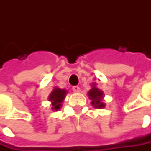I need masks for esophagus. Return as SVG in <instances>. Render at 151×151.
I'll list each match as a JSON object with an SVG mask.
<instances>
[{
	"mask_svg": "<svg viewBox=\"0 0 151 151\" xmlns=\"http://www.w3.org/2000/svg\"><path fill=\"white\" fill-rule=\"evenodd\" d=\"M72 91H73L74 92H80L81 89H80V87H79V86H73V87H72Z\"/></svg>",
	"mask_w": 151,
	"mask_h": 151,
	"instance_id": "obj_1",
	"label": "esophagus"
}]
</instances>
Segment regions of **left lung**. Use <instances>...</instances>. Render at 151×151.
I'll return each instance as SVG.
<instances>
[{"instance_id": "1", "label": "left lung", "mask_w": 151, "mask_h": 151, "mask_svg": "<svg viewBox=\"0 0 151 151\" xmlns=\"http://www.w3.org/2000/svg\"><path fill=\"white\" fill-rule=\"evenodd\" d=\"M90 100H91V104L96 109H102L105 107V103L102 101L103 99V91L98 89L96 87V83L92 84V88L88 92Z\"/></svg>"}]
</instances>
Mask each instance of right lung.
Instances as JSON below:
<instances>
[{"mask_svg":"<svg viewBox=\"0 0 151 151\" xmlns=\"http://www.w3.org/2000/svg\"><path fill=\"white\" fill-rule=\"evenodd\" d=\"M67 94V91L60 89V88H54V90L51 91V93L49 95L48 100L51 102V109L52 111H58L60 109L62 101H64L65 96Z\"/></svg>","mask_w":151,"mask_h":151,"instance_id":"right-lung-1","label":"right lung"}]
</instances>
